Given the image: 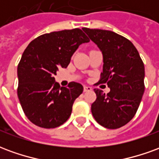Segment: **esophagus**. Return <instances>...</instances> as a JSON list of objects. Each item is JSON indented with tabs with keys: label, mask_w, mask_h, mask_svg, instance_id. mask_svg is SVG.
Returning <instances> with one entry per match:
<instances>
[{
	"label": "esophagus",
	"mask_w": 159,
	"mask_h": 159,
	"mask_svg": "<svg viewBox=\"0 0 159 159\" xmlns=\"http://www.w3.org/2000/svg\"><path fill=\"white\" fill-rule=\"evenodd\" d=\"M83 90H84V92L91 91V90H92V88L89 86H84V88H83Z\"/></svg>",
	"instance_id": "esophagus-1"
}]
</instances>
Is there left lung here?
<instances>
[{"label": "left lung", "mask_w": 159, "mask_h": 159, "mask_svg": "<svg viewBox=\"0 0 159 159\" xmlns=\"http://www.w3.org/2000/svg\"><path fill=\"white\" fill-rule=\"evenodd\" d=\"M103 55L100 83L110 92L94 89L96 100L91 106L94 119L101 126L115 129L125 125L136 113L145 86V67L132 42L110 30L83 28Z\"/></svg>", "instance_id": "left-lung-1"}]
</instances>
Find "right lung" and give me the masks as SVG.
I'll return each instance as SVG.
<instances>
[{"label":"right lung","mask_w":159,"mask_h":159,"mask_svg":"<svg viewBox=\"0 0 159 159\" xmlns=\"http://www.w3.org/2000/svg\"><path fill=\"white\" fill-rule=\"evenodd\" d=\"M89 42L80 29L48 33L33 40L18 66V96L28 119L44 129L56 128L69 118L74 101L83 93L81 83L60 87L54 76L66 68L81 44Z\"/></svg>","instance_id":"1"}]
</instances>
